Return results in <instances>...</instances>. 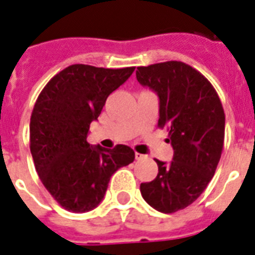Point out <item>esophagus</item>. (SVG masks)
Listing matches in <instances>:
<instances>
[{
  "label": "esophagus",
  "instance_id": "esophagus-1",
  "mask_svg": "<svg viewBox=\"0 0 255 255\" xmlns=\"http://www.w3.org/2000/svg\"><path fill=\"white\" fill-rule=\"evenodd\" d=\"M144 157H145V156H144V154H141V153H137V152L134 153V158H136V160H137V161L142 160Z\"/></svg>",
  "mask_w": 255,
  "mask_h": 255
}]
</instances>
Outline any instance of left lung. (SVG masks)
<instances>
[{
  "mask_svg": "<svg viewBox=\"0 0 255 255\" xmlns=\"http://www.w3.org/2000/svg\"><path fill=\"white\" fill-rule=\"evenodd\" d=\"M136 78L158 97V126H167L174 150L169 163L156 160L158 174L140 191L154 210L173 214L195 202L214 177L224 145V110L210 81L181 61L138 67Z\"/></svg>",
  "mask_w": 255,
  "mask_h": 255,
  "instance_id": "8db88e82",
  "label": "left lung"
}]
</instances>
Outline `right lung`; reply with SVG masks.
Segmentation results:
<instances>
[{"label":"right lung","mask_w":255,"mask_h":255,"mask_svg":"<svg viewBox=\"0 0 255 255\" xmlns=\"http://www.w3.org/2000/svg\"><path fill=\"white\" fill-rule=\"evenodd\" d=\"M133 70L74 64L56 74L35 103L30 122L35 167L49 194L70 212L94 210L105 198L111 175L133 162L129 146L106 149L86 140L107 97Z\"/></svg>","instance_id":"add662e5"}]
</instances>
